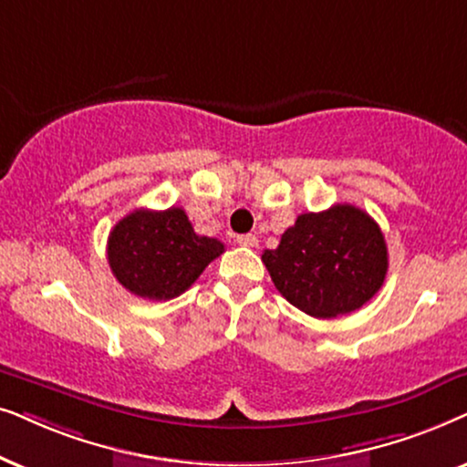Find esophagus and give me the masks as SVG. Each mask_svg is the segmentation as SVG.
I'll use <instances>...</instances> for the list:
<instances>
[{
  "instance_id": "34e87169",
  "label": "esophagus",
  "mask_w": 467,
  "mask_h": 467,
  "mask_svg": "<svg viewBox=\"0 0 467 467\" xmlns=\"http://www.w3.org/2000/svg\"><path fill=\"white\" fill-rule=\"evenodd\" d=\"M237 244L244 245V247H256L258 245V237H256V234H239Z\"/></svg>"
}]
</instances>
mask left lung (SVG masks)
<instances>
[{
  "label": "left lung",
  "mask_w": 467,
  "mask_h": 467,
  "mask_svg": "<svg viewBox=\"0 0 467 467\" xmlns=\"http://www.w3.org/2000/svg\"><path fill=\"white\" fill-rule=\"evenodd\" d=\"M263 263L285 301L314 318L357 312L382 288L387 241L374 217L354 204L301 213Z\"/></svg>",
  "instance_id": "8db88e82"
}]
</instances>
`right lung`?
<instances>
[{"label":"right lung","mask_w":467,"mask_h":467,"mask_svg":"<svg viewBox=\"0 0 467 467\" xmlns=\"http://www.w3.org/2000/svg\"><path fill=\"white\" fill-rule=\"evenodd\" d=\"M107 254L123 288L149 301H169L223 254V244L196 234L182 207L136 209L110 230Z\"/></svg>","instance_id":"right-lung-1"}]
</instances>
